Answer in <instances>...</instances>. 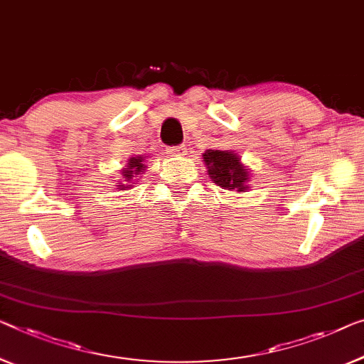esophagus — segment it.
I'll return each instance as SVG.
<instances>
[{
	"label": "esophagus",
	"mask_w": 364,
	"mask_h": 364,
	"mask_svg": "<svg viewBox=\"0 0 364 364\" xmlns=\"http://www.w3.org/2000/svg\"><path fill=\"white\" fill-rule=\"evenodd\" d=\"M166 151L171 156H184L186 155V147L184 145H176V147H168Z\"/></svg>",
	"instance_id": "1"
}]
</instances>
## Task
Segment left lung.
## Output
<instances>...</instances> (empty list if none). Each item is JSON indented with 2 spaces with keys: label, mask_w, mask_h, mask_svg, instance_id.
<instances>
[{
  "label": "left lung",
  "mask_w": 364,
  "mask_h": 364,
  "mask_svg": "<svg viewBox=\"0 0 364 364\" xmlns=\"http://www.w3.org/2000/svg\"><path fill=\"white\" fill-rule=\"evenodd\" d=\"M209 178L217 186L230 191H247L250 173L242 165L238 155L229 150H205L203 154Z\"/></svg>",
  "instance_id": "1"
}]
</instances>
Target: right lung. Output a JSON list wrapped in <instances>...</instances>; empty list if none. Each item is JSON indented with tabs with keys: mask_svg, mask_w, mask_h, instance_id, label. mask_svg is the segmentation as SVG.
<instances>
[{
	"mask_svg": "<svg viewBox=\"0 0 364 364\" xmlns=\"http://www.w3.org/2000/svg\"><path fill=\"white\" fill-rule=\"evenodd\" d=\"M144 165V156H132V159L129 160L127 164V168H122L121 175L124 178V183H119L117 184V189H127V188H132L134 186V181L135 178H139L140 173H142L145 170Z\"/></svg>",
	"mask_w": 364,
	"mask_h": 364,
	"instance_id": "obj_1",
	"label": "right lung"
}]
</instances>
